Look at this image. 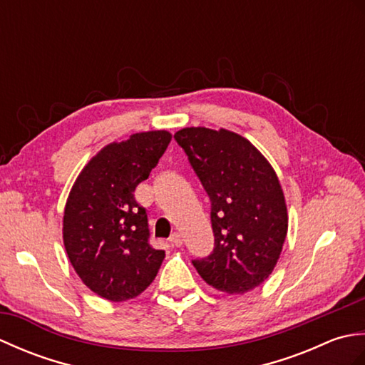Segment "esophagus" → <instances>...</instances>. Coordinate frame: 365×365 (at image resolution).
<instances>
[{
    "instance_id": "1",
    "label": "esophagus",
    "mask_w": 365,
    "mask_h": 365,
    "mask_svg": "<svg viewBox=\"0 0 365 365\" xmlns=\"http://www.w3.org/2000/svg\"><path fill=\"white\" fill-rule=\"evenodd\" d=\"M169 242L173 243L174 246H177V247H178V246H182V245H183V238H182V235H180V234H178V232H174V234L170 235Z\"/></svg>"
}]
</instances>
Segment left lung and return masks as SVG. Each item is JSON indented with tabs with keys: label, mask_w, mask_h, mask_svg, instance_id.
<instances>
[{
	"label": "left lung",
	"mask_w": 365,
	"mask_h": 365,
	"mask_svg": "<svg viewBox=\"0 0 365 365\" xmlns=\"http://www.w3.org/2000/svg\"><path fill=\"white\" fill-rule=\"evenodd\" d=\"M212 202L215 246L192 265L216 290L242 294L274 269L289 218L274 169L229 130L190 127L174 135Z\"/></svg>",
	"instance_id": "obj_1"
}]
</instances>
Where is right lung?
<instances>
[{
    "mask_svg": "<svg viewBox=\"0 0 365 365\" xmlns=\"http://www.w3.org/2000/svg\"><path fill=\"white\" fill-rule=\"evenodd\" d=\"M165 130L131 135L103 147L73 183L63 238L76 274L98 297L114 302L141 294L157 276L165 251L152 247L145 208L135 190L170 143Z\"/></svg>",
    "mask_w": 365,
    "mask_h": 365,
    "instance_id": "add662e5",
    "label": "right lung"
}]
</instances>
